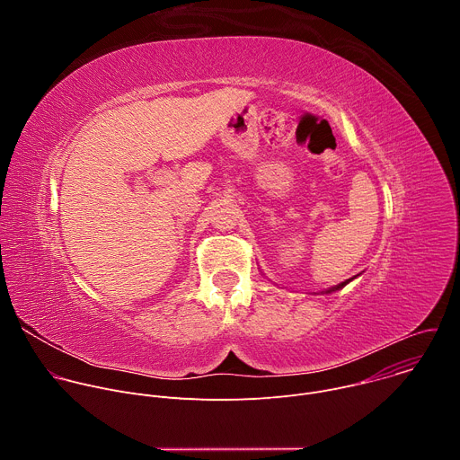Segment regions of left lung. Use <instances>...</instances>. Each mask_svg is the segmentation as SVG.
Masks as SVG:
<instances>
[{"label": "left lung", "instance_id": "1", "mask_svg": "<svg viewBox=\"0 0 460 460\" xmlns=\"http://www.w3.org/2000/svg\"><path fill=\"white\" fill-rule=\"evenodd\" d=\"M358 277V275H357ZM357 277H353V279H348V280H344V282H341V284H337V286H333V288H327V289H323V291H318V293H313V295H330V293H335V291H341L344 286H348L351 280H355Z\"/></svg>", "mask_w": 460, "mask_h": 460}]
</instances>
